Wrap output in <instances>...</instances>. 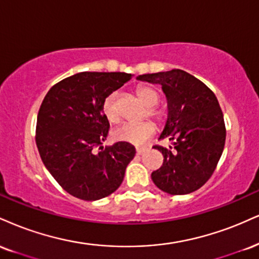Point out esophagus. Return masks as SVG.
Instances as JSON below:
<instances>
[{
    "label": "esophagus",
    "mask_w": 259,
    "mask_h": 259,
    "mask_svg": "<svg viewBox=\"0 0 259 259\" xmlns=\"http://www.w3.org/2000/svg\"><path fill=\"white\" fill-rule=\"evenodd\" d=\"M145 152V148H136V154H142Z\"/></svg>",
    "instance_id": "esophagus-1"
}]
</instances>
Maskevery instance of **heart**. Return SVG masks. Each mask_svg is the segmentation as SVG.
Masks as SVG:
<instances>
[{"label": "heart", "mask_w": 259, "mask_h": 259, "mask_svg": "<svg viewBox=\"0 0 259 259\" xmlns=\"http://www.w3.org/2000/svg\"><path fill=\"white\" fill-rule=\"evenodd\" d=\"M139 98L148 107L147 113L151 118L157 120L158 123H163L166 119V112L157 107L159 101V94L154 88L147 85H142L138 88ZM102 113L110 123H117L119 120V112L117 107V93H112L102 102ZM155 134V125L151 121H146L142 124H123L114 130L113 139L119 142L132 143V145H143L148 141Z\"/></svg>", "instance_id": "b5f03b06"}]
</instances>
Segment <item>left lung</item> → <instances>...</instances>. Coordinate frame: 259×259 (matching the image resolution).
Segmentation results:
<instances>
[{"mask_svg": "<svg viewBox=\"0 0 259 259\" xmlns=\"http://www.w3.org/2000/svg\"><path fill=\"white\" fill-rule=\"evenodd\" d=\"M143 82L160 84L167 100V119L159 140L172 146H154L164 157L152 172L158 188L171 195L197 191L212 176L226 143V125L212 90L186 71L147 73Z\"/></svg>", "mask_w": 259, "mask_h": 259, "instance_id": "1", "label": "left lung"}]
</instances>
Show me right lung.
Listing matches in <instances>:
<instances>
[{
  "label": "right lung",
  "mask_w": 259,
  "mask_h": 259,
  "mask_svg": "<svg viewBox=\"0 0 259 259\" xmlns=\"http://www.w3.org/2000/svg\"><path fill=\"white\" fill-rule=\"evenodd\" d=\"M132 79L124 72H79L47 93L36 126L40 159L67 193L82 200H99L116 192L135 147L126 142L102 146L110 123L102 102Z\"/></svg>",
  "instance_id": "1"
}]
</instances>
